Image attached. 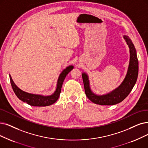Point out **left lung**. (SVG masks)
Instances as JSON below:
<instances>
[{"label": "left lung", "mask_w": 148, "mask_h": 148, "mask_svg": "<svg viewBox=\"0 0 148 148\" xmlns=\"http://www.w3.org/2000/svg\"><path fill=\"white\" fill-rule=\"evenodd\" d=\"M127 44L130 49V62L127 73L121 84L111 93L103 96H98L90 90L88 76L86 73L82 74L85 93L87 97L94 103L99 105H114L123 101L131 92L137 81L138 73V61L136 50L132 40L125 36Z\"/></svg>", "instance_id": "1"}]
</instances>
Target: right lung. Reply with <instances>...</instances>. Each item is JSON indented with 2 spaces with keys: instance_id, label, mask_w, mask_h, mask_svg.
Returning <instances> with one entry per match:
<instances>
[{
  "instance_id": "add662e5",
  "label": "right lung",
  "mask_w": 148,
  "mask_h": 148,
  "mask_svg": "<svg viewBox=\"0 0 148 148\" xmlns=\"http://www.w3.org/2000/svg\"><path fill=\"white\" fill-rule=\"evenodd\" d=\"M73 67L72 66H70L62 71V72L61 73L60 76H59L56 90L55 93L50 96L44 97L42 95H39L31 94L22 91L16 86L12 78H11V76L10 75V79L11 87H12L13 90L15 93L16 95L19 99L22 100V101L33 106H39V107H41V106H43V107L44 106H48L55 103L57 101L59 97H60L61 92V87L64 79L66 77L67 75L73 69Z\"/></svg>"
}]
</instances>
